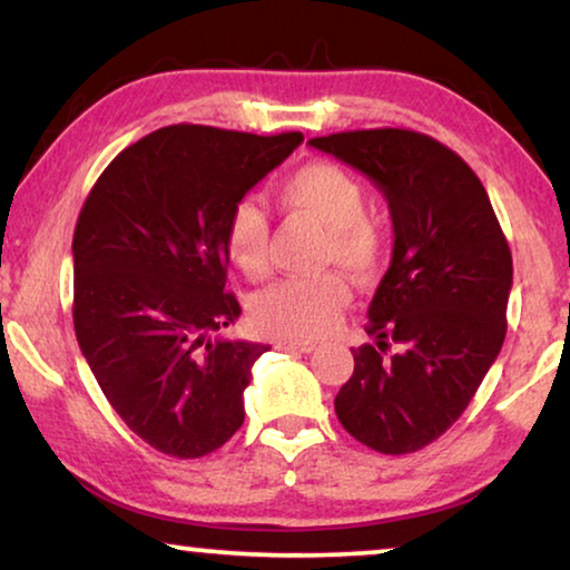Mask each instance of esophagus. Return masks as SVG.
Returning a JSON list of instances; mask_svg holds the SVG:
<instances>
[{"label":"esophagus","mask_w":570,"mask_h":570,"mask_svg":"<svg viewBox=\"0 0 570 570\" xmlns=\"http://www.w3.org/2000/svg\"><path fill=\"white\" fill-rule=\"evenodd\" d=\"M276 348H281V352H302V354H309V352H315V344H313V341L278 338V341H276Z\"/></svg>","instance_id":"34e87169"}]
</instances>
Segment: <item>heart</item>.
<instances>
[{"label":"heart","instance_id":"1","mask_svg":"<svg viewBox=\"0 0 570 570\" xmlns=\"http://www.w3.org/2000/svg\"><path fill=\"white\" fill-rule=\"evenodd\" d=\"M278 206L294 218H307L323 229L317 261L341 265L354 276H370L381 265L385 237L367 216L362 181L331 161L299 166L276 187ZM226 253L239 273L261 281L271 271V222L253 197L234 203L226 222ZM348 299L338 273L292 276L263 289L249 305L261 331L284 338H317L336 325Z\"/></svg>","mask_w":570,"mask_h":570}]
</instances>
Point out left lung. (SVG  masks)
I'll return each instance as SVG.
<instances>
[{
	"label": "left lung",
	"mask_w": 570,
	"mask_h": 570,
	"mask_svg": "<svg viewBox=\"0 0 570 570\" xmlns=\"http://www.w3.org/2000/svg\"><path fill=\"white\" fill-rule=\"evenodd\" d=\"M309 146L375 181L393 222V257L364 325L375 344L352 348L354 373L333 406L367 449L414 453L464 414L498 360L511 249L480 177L430 135L383 127Z\"/></svg>",
	"instance_id": "8db88e82"
}]
</instances>
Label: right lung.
<instances>
[{
	"label": "right lung",
	"instance_id": "1",
	"mask_svg": "<svg viewBox=\"0 0 570 570\" xmlns=\"http://www.w3.org/2000/svg\"><path fill=\"white\" fill-rule=\"evenodd\" d=\"M302 140L161 127L106 166L80 210L75 336L114 412L166 456H206L245 422L268 346L218 336L242 313L224 289L226 222Z\"/></svg>",
	"mask_w": 570,
	"mask_h": 570
}]
</instances>
